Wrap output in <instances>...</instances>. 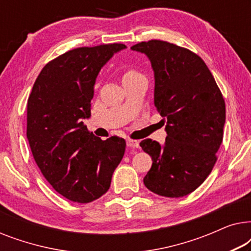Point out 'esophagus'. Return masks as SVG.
<instances>
[{
	"label": "esophagus",
	"instance_id": "obj_1",
	"mask_svg": "<svg viewBox=\"0 0 251 251\" xmlns=\"http://www.w3.org/2000/svg\"><path fill=\"white\" fill-rule=\"evenodd\" d=\"M126 146L133 147V149H137V147H139V142H138V140L128 139V140H126Z\"/></svg>",
	"mask_w": 251,
	"mask_h": 251
}]
</instances>
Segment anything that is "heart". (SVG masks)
Returning <instances> with one entry per match:
<instances>
[{"instance_id": "obj_1", "label": "heart", "mask_w": 251, "mask_h": 251, "mask_svg": "<svg viewBox=\"0 0 251 251\" xmlns=\"http://www.w3.org/2000/svg\"><path fill=\"white\" fill-rule=\"evenodd\" d=\"M136 74H138L137 73L136 71H133V70H129V71H126L125 74H123V77H128V76H132V75H136Z\"/></svg>"}]
</instances>
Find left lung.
I'll list each match as a JSON object with an SVG mask.
<instances>
[{
	"label": "left lung",
	"instance_id": "1",
	"mask_svg": "<svg viewBox=\"0 0 251 251\" xmlns=\"http://www.w3.org/2000/svg\"><path fill=\"white\" fill-rule=\"evenodd\" d=\"M145 53L154 71V105L166 123L163 145L144 139L152 157L144 184L153 193L180 198L211 173L223 142L225 101L211 72L198 54L160 40L131 47Z\"/></svg>",
	"mask_w": 251,
	"mask_h": 251
}]
</instances>
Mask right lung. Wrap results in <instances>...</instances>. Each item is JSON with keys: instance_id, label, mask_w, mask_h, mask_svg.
Returning <instances> with one entry per match:
<instances>
[{"instance_id": "right-lung-1", "label": "right lung", "mask_w": 251, "mask_h": 251, "mask_svg": "<svg viewBox=\"0 0 251 251\" xmlns=\"http://www.w3.org/2000/svg\"><path fill=\"white\" fill-rule=\"evenodd\" d=\"M125 44L76 48L48 63L27 101V139L41 173L68 200L88 203L111 186L126 151L119 137L101 140L84 126L99 72Z\"/></svg>"}]
</instances>
